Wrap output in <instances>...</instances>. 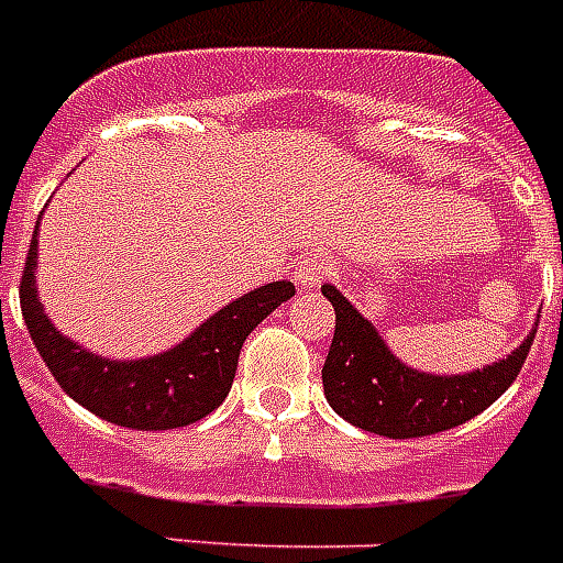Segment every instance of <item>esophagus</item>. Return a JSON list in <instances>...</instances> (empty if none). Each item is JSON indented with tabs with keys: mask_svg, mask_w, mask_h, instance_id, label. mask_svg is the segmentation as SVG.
I'll use <instances>...</instances> for the list:
<instances>
[{
	"mask_svg": "<svg viewBox=\"0 0 563 563\" xmlns=\"http://www.w3.org/2000/svg\"><path fill=\"white\" fill-rule=\"evenodd\" d=\"M334 271H338L334 256H329V253H307L295 265V280H298V286H305V289H313L319 283L329 280Z\"/></svg>",
	"mask_w": 563,
	"mask_h": 563,
	"instance_id": "esophagus-1",
	"label": "esophagus"
}]
</instances>
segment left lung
I'll use <instances>...</instances> for the list:
<instances>
[{"label": "left lung", "instance_id": "left-lung-1", "mask_svg": "<svg viewBox=\"0 0 563 563\" xmlns=\"http://www.w3.org/2000/svg\"><path fill=\"white\" fill-rule=\"evenodd\" d=\"M334 307V338L322 365L331 410L371 434L410 440L467 422L504 395L519 377L533 334L504 362L461 377H431L401 365L377 329L334 286H322Z\"/></svg>", "mask_w": 563, "mask_h": 563}]
</instances>
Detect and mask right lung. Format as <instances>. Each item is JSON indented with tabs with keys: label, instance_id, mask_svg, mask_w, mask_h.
I'll return each mask as SVG.
<instances>
[{
	"label": "right lung",
	"instance_id": "obj_1",
	"mask_svg": "<svg viewBox=\"0 0 563 563\" xmlns=\"http://www.w3.org/2000/svg\"><path fill=\"white\" fill-rule=\"evenodd\" d=\"M35 256L38 225L20 277V307L44 365L51 367L59 389L80 407L135 431L184 428L213 413L232 389L246 334L295 295L289 280L258 286L222 307L220 313H213L201 329L168 353L139 362H111L80 350L44 317L42 301L35 295Z\"/></svg>",
	"mask_w": 563,
	"mask_h": 563
}]
</instances>
